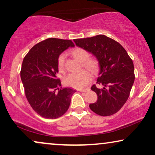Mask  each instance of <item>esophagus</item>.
I'll list each match as a JSON object with an SVG mask.
<instances>
[{
  "mask_svg": "<svg viewBox=\"0 0 155 155\" xmlns=\"http://www.w3.org/2000/svg\"><path fill=\"white\" fill-rule=\"evenodd\" d=\"M79 91L80 92H87L90 91V89H86V90H80Z\"/></svg>",
  "mask_w": 155,
  "mask_h": 155,
  "instance_id": "34e87169",
  "label": "esophagus"
}]
</instances>
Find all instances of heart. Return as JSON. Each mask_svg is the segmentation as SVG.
<instances>
[{"instance_id":"heart-1","label":"heart","mask_w":155,"mask_h":155,"mask_svg":"<svg viewBox=\"0 0 155 155\" xmlns=\"http://www.w3.org/2000/svg\"><path fill=\"white\" fill-rule=\"evenodd\" d=\"M72 55L75 59L82 63V65L88 71L94 73L98 68V61L94 58H88V52L83 48H77L72 51ZM65 54H61L58 59V68L60 72H64ZM92 80V75L87 71H80L78 73H71L64 80L65 85L76 89H82L87 85Z\"/></svg>"}]
</instances>
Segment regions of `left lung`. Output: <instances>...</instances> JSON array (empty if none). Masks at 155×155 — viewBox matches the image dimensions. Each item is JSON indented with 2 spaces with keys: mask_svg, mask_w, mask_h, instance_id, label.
I'll return each mask as SVG.
<instances>
[{
  "mask_svg": "<svg viewBox=\"0 0 155 155\" xmlns=\"http://www.w3.org/2000/svg\"><path fill=\"white\" fill-rule=\"evenodd\" d=\"M76 46L92 54L98 61L99 71L97 83L91 90L97 101L90 104L92 111L99 116L113 115L124 105L134 83V65L124 48L105 35L74 39Z\"/></svg>",
  "mask_w": 155,
  "mask_h": 155,
  "instance_id": "1",
  "label": "left lung"
}]
</instances>
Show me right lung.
<instances>
[{
	"label": "right lung",
	"mask_w": 155,
	"mask_h": 155,
	"mask_svg": "<svg viewBox=\"0 0 155 155\" xmlns=\"http://www.w3.org/2000/svg\"><path fill=\"white\" fill-rule=\"evenodd\" d=\"M75 45L71 40L49 38L36 44L23 59L20 77L29 104L45 118H57L68 111L75 90L61 87L57 78L59 56Z\"/></svg>",
	"instance_id": "right-lung-1"
}]
</instances>
